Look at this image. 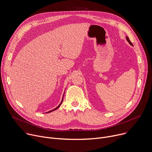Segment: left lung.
<instances>
[{
  "instance_id": "8db88e82",
  "label": "left lung",
  "mask_w": 152,
  "mask_h": 152,
  "mask_svg": "<svg viewBox=\"0 0 152 152\" xmlns=\"http://www.w3.org/2000/svg\"><path fill=\"white\" fill-rule=\"evenodd\" d=\"M127 41H128V42L130 43V44H131V45H132V43L131 42V41L130 40V39H129V38L128 37H127Z\"/></svg>"
}]
</instances>
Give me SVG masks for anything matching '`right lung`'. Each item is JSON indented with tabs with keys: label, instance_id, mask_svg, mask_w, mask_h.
<instances>
[{
	"label": "right lung",
	"instance_id": "obj_1",
	"mask_svg": "<svg viewBox=\"0 0 152 152\" xmlns=\"http://www.w3.org/2000/svg\"><path fill=\"white\" fill-rule=\"evenodd\" d=\"M62 101H63V99H62V101H61V104L56 107V108H55L54 109H53V110H51V111H50V112H48L47 113H50V112H52V111H54V110H56V109H58L59 107H60V105H61V104H62Z\"/></svg>",
	"mask_w": 152,
	"mask_h": 152
}]
</instances>
